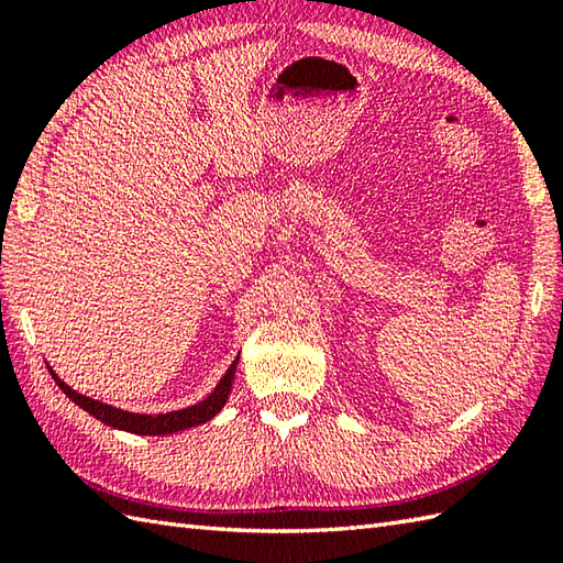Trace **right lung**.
I'll list each match as a JSON object with an SVG mask.
<instances>
[{
    "instance_id": "right-lung-1",
    "label": "right lung",
    "mask_w": 563,
    "mask_h": 563,
    "mask_svg": "<svg viewBox=\"0 0 563 563\" xmlns=\"http://www.w3.org/2000/svg\"><path fill=\"white\" fill-rule=\"evenodd\" d=\"M236 361H239V355L234 357L230 369L222 375L220 385L214 387L206 399L198 401L196 406H188V409L157 413V416L123 411V409H115V406H109L103 401L89 399V397H84V394L71 389L69 385H65V382L59 379L53 369H51V375L57 382V387L63 389L67 397L79 406V409L91 413L93 418H99V421H103L106 426L118 428V430H128V433H135V435H169V433H178V430L206 423V421H210V418H214V413L222 411V406L227 404V399H230V389H232L234 373H236Z\"/></svg>"
}]
</instances>
